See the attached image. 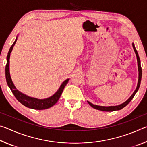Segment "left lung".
<instances>
[{"mask_svg":"<svg viewBox=\"0 0 147 147\" xmlns=\"http://www.w3.org/2000/svg\"><path fill=\"white\" fill-rule=\"evenodd\" d=\"M132 46L134 51H135L136 55L137 57V60H138V71H139V79H138V86H137V88L136 89V90L134 91L133 94H131V96L127 100L126 102H124V103L120 104V105L118 106H97V105H94V104H91L89 102H88V104L90 105L91 107H93V108L98 109V110H101V111H116V110H119V109H121L122 108H123L124 107H125L127 104H129V102L131 100V99L134 98V96H135L136 93H137V91H138V89L139 88V86H140V84H141V76H142V69H141V61H140V59H139V57L138 55V51L136 49L135 45H134V43H132Z\"/></svg>","mask_w":147,"mask_h":147,"instance_id":"8db88e82","label":"left lung"}]
</instances>
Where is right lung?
Listing matches in <instances>:
<instances>
[{
  "instance_id": "obj_1",
  "label": "right lung",
  "mask_w": 147,
  "mask_h": 147,
  "mask_svg": "<svg viewBox=\"0 0 147 147\" xmlns=\"http://www.w3.org/2000/svg\"><path fill=\"white\" fill-rule=\"evenodd\" d=\"M17 39V38H16V41H14V43L12 44L10 49H9L6 58L7 63L6 65V69H5V73H6V79L8 86L10 88L11 92L14 94V96H16L17 100L24 106L34 109H39V110L51 108V107L53 106L58 101L62 92H63V89L67 85V84L68 83L69 79L65 80L61 84V85L59 87L58 90L56 92L55 94H54L51 97L45 99H38L34 97H30V96H27L26 94L22 93L21 92L17 90L16 86H14L13 82L11 80L10 74H9V58H10V54L11 53V51L13 50V46L16 43Z\"/></svg>"
}]
</instances>
